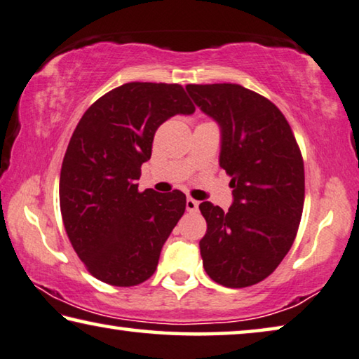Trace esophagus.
Listing matches in <instances>:
<instances>
[{
  "label": "esophagus",
  "instance_id": "esophagus-1",
  "mask_svg": "<svg viewBox=\"0 0 359 359\" xmlns=\"http://www.w3.org/2000/svg\"><path fill=\"white\" fill-rule=\"evenodd\" d=\"M198 208H200V201L193 200V198H187V210L189 212H198Z\"/></svg>",
  "mask_w": 359,
  "mask_h": 359
}]
</instances>
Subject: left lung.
<instances>
[{"mask_svg": "<svg viewBox=\"0 0 359 359\" xmlns=\"http://www.w3.org/2000/svg\"><path fill=\"white\" fill-rule=\"evenodd\" d=\"M193 102L222 134L220 168L233 204H200L208 230L203 266L225 287H248L276 270L297 235L305 200L302 153L273 102L240 84H187Z\"/></svg>", "mask_w": 359, "mask_h": 359, "instance_id": "8db88e82", "label": "left lung"}]
</instances>
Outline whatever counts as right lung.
Here are the masks:
<instances>
[{
	"instance_id": "obj_1",
	"label": "right lung",
	"mask_w": 359,
	"mask_h": 359,
	"mask_svg": "<svg viewBox=\"0 0 359 359\" xmlns=\"http://www.w3.org/2000/svg\"><path fill=\"white\" fill-rule=\"evenodd\" d=\"M195 105L180 84L126 83L90 105L60 170L59 200L73 249L90 275L129 287L155 273L163 244L185 212L182 191H139L156 129Z\"/></svg>"
}]
</instances>
